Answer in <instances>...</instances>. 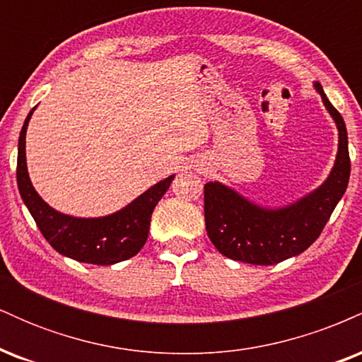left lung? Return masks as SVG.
<instances>
[{
    "mask_svg": "<svg viewBox=\"0 0 362 362\" xmlns=\"http://www.w3.org/2000/svg\"><path fill=\"white\" fill-rule=\"evenodd\" d=\"M315 88L322 95L328 114L339 129L335 165L317 190L291 206L265 209L219 182L204 185L207 236L228 259L253 265H274L300 255L318 238L346 192L351 175L346 122L327 98L322 85L315 83Z\"/></svg>",
    "mask_w": 362,
    "mask_h": 362,
    "instance_id": "8db88e82",
    "label": "left lung"
}]
</instances>
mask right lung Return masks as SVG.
I'll list each match as a JSON object with an SVG mask.
<instances>
[{"label":"right lung","mask_w":362,"mask_h":362,"mask_svg":"<svg viewBox=\"0 0 362 362\" xmlns=\"http://www.w3.org/2000/svg\"><path fill=\"white\" fill-rule=\"evenodd\" d=\"M32 114L34 109L27 115L20 131L16 184L25 206L30 211L44 238L61 255L85 264L112 265L134 257L148 240L153 209L167 192L175 175L158 182L124 209L103 218H73L57 213L51 206L45 204L28 178L27 160H25V134Z\"/></svg>","instance_id":"1"}]
</instances>
